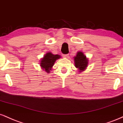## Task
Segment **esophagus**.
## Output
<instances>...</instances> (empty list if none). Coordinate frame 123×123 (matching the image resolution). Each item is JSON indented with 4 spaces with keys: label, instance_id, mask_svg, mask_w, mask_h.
<instances>
[{
    "label": "esophagus",
    "instance_id": "obj_1",
    "mask_svg": "<svg viewBox=\"0 0 123 123\" xmlns=\"http://www.w3.org/2000/svg\"><path fill=\"white\" fill-rule=\"evenodd\" d=\"M62 56L65 58H67V57H68V56H69V54H63Z\"/></svg>",
    "mask_w": 123,
    "mask_h": 123
}]
</instances>
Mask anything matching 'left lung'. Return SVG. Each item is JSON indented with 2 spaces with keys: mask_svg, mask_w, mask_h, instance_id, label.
I'll return each instance as SVG.
<instances>
[{
  "mask_svg": "<svg viewBox=\"0 0 123 123\" xmlns=\"http://www.w3.org/2000/svg\"><path fill=\"white\" fill-rule=\"evenodd\" d=\"M74 65L76 68H78L80 72L85 70L88 65V59L84 55V53L81 51H78L77 55L74 57Z\"/></svg>",
  "mask_w": 123,
  "mask_h": 123,
  "instance_id": "1",
  "label": "left lung"
}]
</instances>
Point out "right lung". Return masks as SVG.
Listing matches in <instances>:
<instances>
[{"label":"right lung","mask_w":123,"mask_h":123,"mask_svg":"<svg viewBox=\"0 0 123 123\" xmlns=\"http://www.w3.org/2000/svg\"><path fill=\"white\" fill-rule=\"evenodd\" d=\"M60 58L61 55H54L51 52L47 53L41 60L40 66L46 73H50L56 60Z\"/></svg>","instance_id":"1"}]
</instances>
